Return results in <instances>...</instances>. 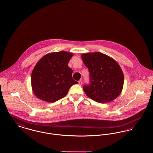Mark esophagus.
Segmentation results:
<instances>
[{"label":"esophagus","instance_id":"1","mask_svg":"<svg viewBox=\"0 0 153 153\" xmlns=\"http://www.w3.org/2000/svg\"><path fill=\"white\" fill-rule=\"evenodd\" d=\"M82 81H81V80H80V81H79V85H82Z\"/></svg>","mask_w":153,"mask_h":153}]
</instances>
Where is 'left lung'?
<instances>
[{
    "mask_svg": "<svg viewBox=\"0 0 153 153\" xmlns=\"http://www.w3.org/2000/svg\"><path fill=\"white\" fill-rule=\"evenodd\" d=\"M81 58L90 72V84L83 87L86 95L99 103L116 99L121 93L124 81L119 64L99 52L82 54Z\"/></svg>",
    "mask_w": 153,
    "mask_h": 153,
    "instance_id": "8db88e82",
    "label": "left lung"
}]
</instances>
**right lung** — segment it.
Returning <instances> with one entry per match:
<instances>
[{"label":"right lung","instance_id":"1","mask_svg":"<svg viewBox=\"0 0 153 153\" xmlns=\"http://www.w3.org/2000/svg\"><path fill=\"white\" fill-rule=\"evenodd\" d=\"M73 54L67 51L51 53L36 63L31 75L32 91L37 98L53 103L65 97L73 84V71L68 66Z\"/></svg>","mask_w":153,"mask_h":153}]
</instances>
